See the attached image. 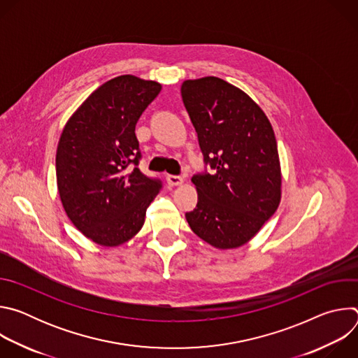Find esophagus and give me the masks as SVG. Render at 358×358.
<instances>
[{
    "label": "esophagus",
    "mask_w": 358,
    "mask_h": 358,
    "mask_svg": "<svg viewBox=\"0 0 358 358\" xmlns=\"http://www.w3.org/2000/svg\"><path fill=\"white\" fill-rule=\"evenodd\" d=\"M166 181H167V184H169L170 187H176V185H181V184L184 182V178L180 177V176H171V174H169V176L166 177Z\"/></svg>",
    "instance_id": "esophagus-1"
}]
</instances>
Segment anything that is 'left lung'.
<instances>
[{
    "label": "left lung",
    "instance_id": "left-lung-1",
    "mask_svg": "<svg viewBox=\"0 0 358 358\" xmlns=\"http://www.w3.org/2000/svg\"><path fill=\"white\" fill-rule=\"evenodd\" d=\"M184 106L203 163L195 174L196 207L187 222L217 249L249 242L275 214L282 196L278 143L264 110L239 87L215 76L184 80Z\"/></svg>",
    "mask_w": 358,
    "mask_h": 358
}]
</instances>
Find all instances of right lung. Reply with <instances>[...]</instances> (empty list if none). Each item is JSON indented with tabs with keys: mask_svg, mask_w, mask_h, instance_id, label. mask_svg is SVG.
I'll use <instances>...</instances> for the list:
<instances>
[{
	"mask_svg": "<svg viewBox=\"0 0 358 358\" xmlns=\"http://www.w3.org/2000/svg\"><path fill=\"white\" fill-rule=\"evenodd\" d=\"M160 90V83L133 75L110 79L83 101L61 134L57 182L64 210L101 246L131 239L160 192L162 181L137 167L141 155L134 133Z\"/></svg>",
	"mask_w": 358,
	"mask_h": 358,
	"instance_id": "add662e5",
	"label": "right lung"
}]
</instances>
